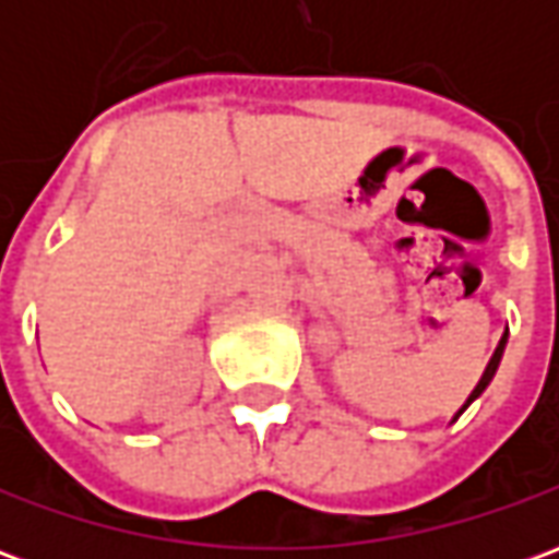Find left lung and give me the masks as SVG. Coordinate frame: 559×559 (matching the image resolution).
<instances>
[{
  "mask_svg": "<svg viewBox=\"0 0 559 559\" xmlns=\"http://www.w3.org/2000/svg\"><path fill=\"white\" fill-rule=\"evenodd\" d=\"M503 347H506V335H503V338H500V344H497V350H493L491 362H488V368H485V374H481L479 386H476V389H473V392H469L467 404H469V401L479 399L481 392H485V386H488V383H491V380H493V374H497V365H500V356H503ZM467 404H464V407H467ZM464 407H461V411H464Z\"/></svg>",
  "mask_w": 559,
  "mask_h": 559,
  "instance_id": "8db88e82",
  "label": "left lung"
}]
</instances>
